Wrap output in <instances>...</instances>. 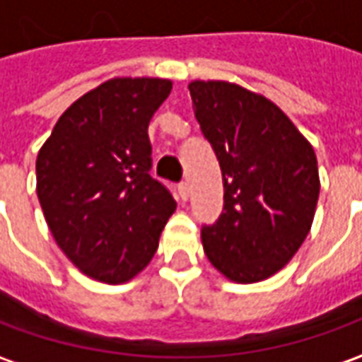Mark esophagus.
<instances>
[{"mask_svg": "<svg viewBox=\"0 0 362 362\" xmlns=\"http://www.w3.org/2000/svg\"><path fill=\"white\" fill-rule=\"evenodd\" d=\"M178 196L182 198V202H186V200H188V196H190V186H188V182H182V184H178Z\"/></svg>", "mask_w": 362, "mask_h": 362, "instance_id": "obj_1", "label": "esophagus"}]
</instances>
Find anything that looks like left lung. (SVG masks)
Wrapping results in <instances>:
<instances>
[{
	"instance_id": "8db88e82",
	"label": "left lung",
	"mask_w": 362,
	"mask_h": 362,
	"mask_svg": "<svg viewBox=\"0 0 362 362\" xmlns=\"http://www.w3.org/2000/svg\"><path fill=\"white\" fill-rule=\"evenodd\" d=\"M188 90L224 182V210L202 228L206 256L228 281H267L310 232L320 192L317 154L262 94L222 80H194Z\"/></svg>"
}]
</instances>
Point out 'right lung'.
<instances>
[{
  "mask_svg": "<svg viewBox=\"0 0 362 362\" xmlns=\"http://www.w3.org/2000/svg\"><path fill=\"white\" fill-rule=\"evenodd\" d=\"M172 92L162 78H112L59 116L37 152V198L62 252L90 279L122 284L148 267L176 210L150 176L148 126Z\"/></svg>",
  "mask_w": 362,
  "mask_h": 362,
  "instance_id": "1",
  "label": "right lung"
}]
</instances>
